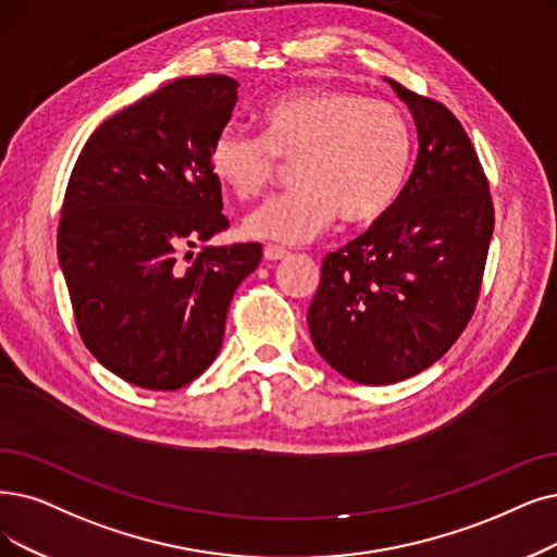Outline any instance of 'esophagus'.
Returning <instances> with one entry per match:
<instances>
[{
    "instance_id": "obj_1",
    "label": "esophagus",
    "mask_w": 557,
    "mask_h": 557,
    "mask_svg": "<svg viewBox=\"0 0 557 557\" xmlns=\"http://www.w3.org/2000/svg\"><path fill=\"white\" fill-rule=\"evenodd\" d=\"M262 256H264V260H272V262H276V260L287 258L290 253H287V251H285V249H281V247H272V244H267L264 251H262Z\"/></svg>"
}]
</instances>
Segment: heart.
<instances>
[{
    "mask_svg": "<svg viewBox=\"0 0 557 557\" xmlns=\"http://www.w3.org/2000/svg\"><path fill=\"white\" fill-rule=\"evenodd\" d=\"M262 139L237 127L212 141L216 183L242 201L274 181L276 158L295 162L299 189L244 216L253 239L301 244L341 214L345 224L384 216L405 191L413 158L409 121L395 104L347 88H301L260 111Z\"/></svg>",
    "mask_w": 557,
    "mask_h": 557,
    "instance_id": "b5f03b06",
    "label": "heart"
}]
</instances>
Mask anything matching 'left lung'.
Here are the masks:
<instances>
[{
	"mask_svg": "<svg viewBox=\"0 0 557 557\" xmlns=\"http://www.w3.org/2000/svg\"><path fill=\"white\" fill-rule=\"evenodd\" d=\"M416 125L405 191L374 224L322 262L308 331L349 382L386 386L436 363L469 324L494 208L461 123L441 102L386 79Z\"/></svg>",
	"mask_w": 557,
	"mask_h": 557,
	"instance_id": "left-lung-1",
	"label": "left lung"
}]
</instances>
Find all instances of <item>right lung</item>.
Here are the masks:
<instances>
[{
  "label": "right lung",
  "mask_w": 557,
  "mask_h": 557,
  "mask_svg": "<svg viewBox=\"0 0 557 557\" xmlns=\"http://www.w3.org/2000/svg\"><path fill=\"white\" fill-rule=\"evenodd\" d=\"M239 84L181 77L109 116L65 189L57 256L79 336L121 380L175 391L216 359L237 285L260 244L203 247L228 226L210 169Z\"/></svg>",
  "instance_id": "obj_1"
}]
</instances>
